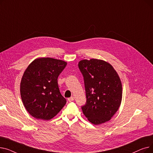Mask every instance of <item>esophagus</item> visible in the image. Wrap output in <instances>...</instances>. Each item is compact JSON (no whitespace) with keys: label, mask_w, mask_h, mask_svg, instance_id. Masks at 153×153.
<instances>
[{"label":"esophagus","mask_w":153,"mask_h":153,"mask_svg":"<svg viewBox=\"0 0 153 153\" xmlns=\"http://www.w3.org/2000/svg\"><path fill=\"white\" fill-rule=\"evenodd\" d=\"M74 100V97H71L68 98V100L69 102H72V101H73Z\"/></svg>","instance_id":"1"}]
</instances>
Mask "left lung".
Wrapping results in <instances>:
<instances>
[{
	"label": "left lung",
	"mask_w": 153,
	"mask_h": 153,
	"mask_svg": "<svg viewBox=\"0 0 153 153\" xmlns=\"http://www.w3.org/2000/svg\"><path fill=\"white\" fill-rule=\"evenodd\" d=\"M78 67L83 76L86 102L83 114L94 125L109 121L122 102V85L115 70L105 61L82 60Z\"/></svg>",
	"instance_id": "8db88e82"
}]
</instances>
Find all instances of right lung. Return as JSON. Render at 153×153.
<instances>
[{
    "label": "right lung",
    "instance_id": "right-lung-1",
    "mask_svg": "<svg viewBox=\"0 0 153 153\" xmlns=\"http://www.w3.org/2000/svg\"><path fill=\"white\" fill-rule=\"evenodd\" d=\"M66 62L50 58L34 60L22 76L20 94L28 113L36 119L49 120L65 105L66 100L61 94L58 77Z\"/></svg>",
    "mask_w": 153,
    "mask_h": 153
}]
</instances>
